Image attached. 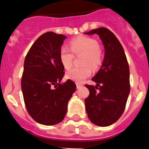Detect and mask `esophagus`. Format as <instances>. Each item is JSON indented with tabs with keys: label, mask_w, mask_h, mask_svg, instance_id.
<instances>
[{
	"label": "esophagus",
	"mask_w": 149,
	"mask_h": 149,
	"mask_svg": "<svg viewBox=\"0 0 149 149\" xmlns=\"http://www.w3.org/2000/svg\"><path fill=\"white\" fill-rule=\"evenodd\" d=\"M76 86H77V89H79V88L82 87L84 85H83L82 84H81V83H76Z\"/></svg>",
	"instance_id": "1"
}]
</instances>
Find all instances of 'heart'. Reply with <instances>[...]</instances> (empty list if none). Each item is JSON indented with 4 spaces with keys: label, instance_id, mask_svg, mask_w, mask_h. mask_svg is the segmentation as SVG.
<instances>
[{
    "label": "heart",
    "instance_id": "heart-1",
    "mask_svg": "<svg viewBox=\"0 0 149 149\" xmlns=\"http://www.w3.org/2000/svg\"><path fill=\"white\" fill-rule=\"evenodd\" d=\"M98 41L88 36H79L70 42V48L63 45L60 50V60L65 68H70L73 64L74 55L84 54L83 66L74 67L68 71L67 78L80 83L89 77L92 74V68H97L102 63V54Z\"/></svg>",
    "mask_w": 149,
    "mask_h": 149
}]
</instances>
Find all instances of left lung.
<instances>
[{
	"mask_svg": "<svg viewBox=\"0 0 149 149\" xmlns=\"http://www.w3.org/2000/svg\"><path fill=\"white\" fill-rule=\"evenodd\" d=\"M86 33L98 34L104 47L102 65L92 79L96 86L85 85L89 90L85 105L89 120L105 127L116 122L125 108L131 89L128 63L122 45L110 30L99 27Z\"/></svg>",
	"mask_w": 149,
	"mask_h": 149,
	"instance_id": "obj_1",
	"label": "left lung"
}]
</instances>
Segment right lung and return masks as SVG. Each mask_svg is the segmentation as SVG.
Returning a JSON list of instances; mask_svg holds the SVG:
<instances>
[{"label":"right lung","mask_w":149,"mask_h":149,"mask_svg":"<svg viewBox=\"0 0 149 149\" xmlns=\"http://www.w3.org/2000/svg\"><path fill=\"white\" fill-rule=\"evenodd\" d=\"M65 38L45 33L30 47L24 63L22 89L26 108L36 122L45 125L63 120L68 100L76 90L72 80L60 84L65 72L60 50Z\"/></svg>","instance_id":"1"}]
</instances>
